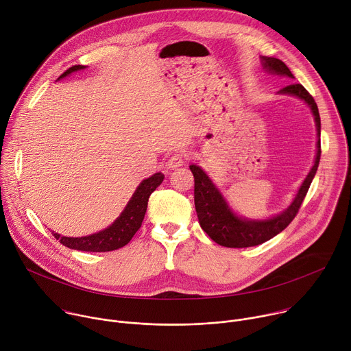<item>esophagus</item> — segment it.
Wrapping results in <instances>:
<instances>
[{"mask_svg": "<svg viewBox=\"0 0 351 351\" xmlns=\"http://www.w3.org/2000/svg\"><path fill=\"white\" fill-rule=\"evenodd\" d=\"M184 162H186V156L182 154V153H176V154H173V156L168 160V167L172 168V169H175V168L182 167Z\"/></svg>", "mask_w": 351, "mask_h": 351, "instance_id": "esophagus-1", "label": "esophagus"}]
</instances>
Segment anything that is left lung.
I'll return each instance as SVG.
<instances>
[{
    "label": "left lung",
    "mask_w": 351,
    "mask_h": 351,
    "mask_svg": "<svg viewBox=\"0 0 351 351\" xmlns=\"http://www.w3.org/2000/svg\"><path fill=\"white\" fill-rule=\"evenodd\" d=\"M261 64L264 69L269 73H276L280 76L294 77L290 69L278 58L272 57H261ZM280 94H290L302 98L303 101L308 104L313 111L315 125H317V157L314 167L310 173L304 179L303 184L300 186L293 203L285 210L282 214L272 217L264 221H248L237 217L230 207L228 206L226 199L207 176V173L197 165H190V171L194 176V206L198 217V222L202 229L219 245L230 247V248H243L258 245L278 233H280L297 215L300 207L303 204V199L310 189V184L317 173L319 158H321V118L318 112L317 103L314 101L313 95L298 83L289 84L279 90Z\"/></svg>",
    "instance_id": "obj_1"
}]
</instances>
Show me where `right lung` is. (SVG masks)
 <instances>
[{
	"mask_svg": "<svg viewBox=\"0 0 351 351\" xmlns=\"http://www.w3.org/2000/svg\"><path fill=\"white\" fill-rule=\"evenodd\" d=\"M84 68H86L84 65H75L69 68L66 72H64L58 77V80L71 75L72 72H76ZM162 180H164V175L161 172L154 173L148 179H144L136 189L134 194L132 195L130 202L128 203L122 214L107 229L97 232L94 234L83 236V237H66L53 232L54 237L60 240L61 244H64L65 247L80 250V252H91V253L112 252V250H118L126 245L141 226L149 195H152V193L162 183Z\"/></svg>",
	"mask_w": 351,
	"mask_h": 351,
	"instance_id": "1",
	"label": "right lung"
}]
</instances>
